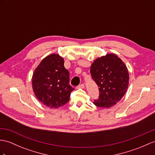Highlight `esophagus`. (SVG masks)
Returning a JSON list of instances; mask_svg holds the SVG:
<instances>
[{
  "label": "esophagus",
  "instance_id": "esophagus-1",
  "mask_svg": "<svg viewBox=\"0 0 155 155\" xmlns=\"http://www.w3.org/2000/svg\"><path fill=\"white\" fill-rule=\"evenodd\" d=\"M84 88V84H81L78 86V88Z\"/></svg>",
  "mask_w": 155,
  "mask_h": 155
}]
</instances>
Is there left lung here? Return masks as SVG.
<instances>
[{"mask_svg":"<svg viewBox=\"0 0 155 155\" xmlns=\"http://www.w3.org/2000/svg\"><path fill=\"white\" fill-rule=\"evenodd\" d=\"M91 73L99 87V98L94 104L109 108L120 101L127 91L129 77L127 67L117 55L110 53L96 59Z\"/></svg>","mask_w":155,"mask_h":155,"instance_id":"1","label":"left lung"}]
</instances>
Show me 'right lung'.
I'll list each match as a JSON object with an SVG mask.
<instances>
[{"instance_id": "obj_1", "label": "right lung", "mask_w": 155, "mask_h": 155, "mask_svg": "<svg viewBox=\"0 0 155 155\" xmlns=\"http://www.w3.org/2000/svg\"><path fill=\"white\" fill-rule=\"evenodd\" d=\"M32 88L39 101L51 108L69 102L74 88L69 84V73L63 57L51 54L43 59L33 73Z\"/></svg>"}]
</instances>
